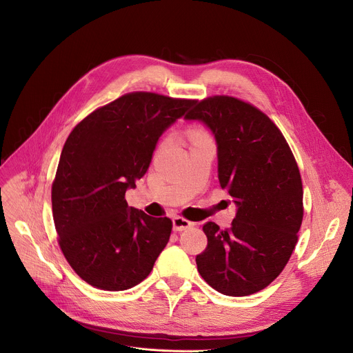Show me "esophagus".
Returning <instances> with one entry per match:
<instances>
[{
	"instance_id": "obj_1",
	"label": "esophagus",
	"mask_w": 353,
	"mask_h": 353,
	"mask_svg": "<svg viewBox=\"0 0 353 353\" xmlns=\"http://www.w3.org/2000/svg\"><path fill=\"white\" fill-rule=\"evenodd\" d=\"M172 223H174V230L175 232H182V230H186L191 226H194V223L191 221L182 218V216H175Z\"/></svg>"
}]
</instances>
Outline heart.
Instances as JSON below:
<instances>
[{"label": "heart", "mask_w": 353, "mask_h": 353, "mask_svg": "<svg viewBox=\"0 0 353 353\" xmlns=\"http://www.w3.org/2000/svg\"><path fill=\"white\" fill-rule=\"evenodd\" d=\"M206 135H208V132L203 128H199V127H194V128L189 130V139H191V141L206 137Z\"/></svg>", "instance_id": "1"}]
</instances>
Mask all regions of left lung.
<instances>
[{
    "mask_svg": "<svg viewBox=\"0 0 353 353\" xmlns=\"http://www.w3.org/2000/svg\"><path fill=\"white\" fill-rule=\"evenodd\" d=\"M185 117L214 134L219 183L237 205L230 228L203 225L198 271L225 295L254 294L280 276L298 241L304 192L296 161L280 128L245 100L210 96Z\"/></svg>",
    "mask_w": 353,
    "mask_h": 353,
    "instance_id": "obj_1",
    "label": "left lung"
}]
</instances>
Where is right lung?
<instances>
[{
	"label": "right lung",
	"instance_id": "obj_1",
	"mask_svg": "<svg viewBox=\"0 0 353 353\" xmlns=\"http://www.w3.org/2000/svg\"><path fill=\"white\" fill-rule=\"evenodd\" d=\"M196 100L131 92L77 123L52 182L59 248L99 290L124 291L148 277L172 221L131 208L125 191L148 170L159 135Z\"/></svg>",
	"mask_w": 353,
	"mask_h": 353
}]
</instances>
